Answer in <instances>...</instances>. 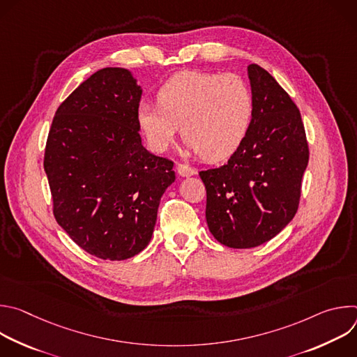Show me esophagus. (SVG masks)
Masks as SVG:
<instances>
[{"instance_id":"34e87169","label":"esophagus","mask_w":357,"mask_h":357,"mask_svg":"<svg viewBox=\"0 0 357 357\" xmlns=\"http://www.w3.org/2000/svg\"><path fill=\"white\" fill-rule=\"evenodd\" d=\"M176 171L183 178H188V176H192V175H196V171L188 165H183V164H178L176 165Z\"/></svg>"}]
</instances>
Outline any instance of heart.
<instances>
[{
  "mask_svg": "<svg viewBox=\"0 0 357 357\" xmlns=\"http://www.w3.org/2000/svg\"><path fill=\"white\" fill-rule=\"evenodd\" d=\"M157 101L158 106L144 101L137 109V124L149 148L168 149L182 124L186 146L212 162L234 154L254 116L252 93L234 73H176L160 87Z\"/></svg>",
  "mask_w": 357,
  "mask_h": 357,
  "instance_id": "obj_1",
  "label": "heart"
}]
</instances>
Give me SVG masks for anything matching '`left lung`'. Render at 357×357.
<instances>
[{"instance_id":"8db88e82","label":"left lung","mask_w":357,"mask_h":357,"mask_svg":"<svg viewBox=\"0 0 357 357\" xmlns=\"http://www.w3.org/2000/svg\"><path fill=\"white\" fill-rule=\"evenodd\" d=\"M254 100L248 134L226 165L199 172L206 188V222L231 248L257 247L295 216L310 151L301 113L261 66L247 68Z\"/></svg>"}]
</instances>
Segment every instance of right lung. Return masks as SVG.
Listing matches in <instances>:
<instances>
[{"label":"right lung","instance_id":"obj_1","mask_svg":"<svg viewBox=\"0 0 357 357\" xmlns=\"http://www.w3.org/2000/svg\"><path fill=\"white\" fill-rule=\"evenodd\" d=\"M141 94L128 69L97 70L59 106L46 141L55 219L103 260H127L148 245L160 200L175 182L174 162L142 146Z\"/></svg>","mask_w":357,"mask_h":357}]
</instances>
